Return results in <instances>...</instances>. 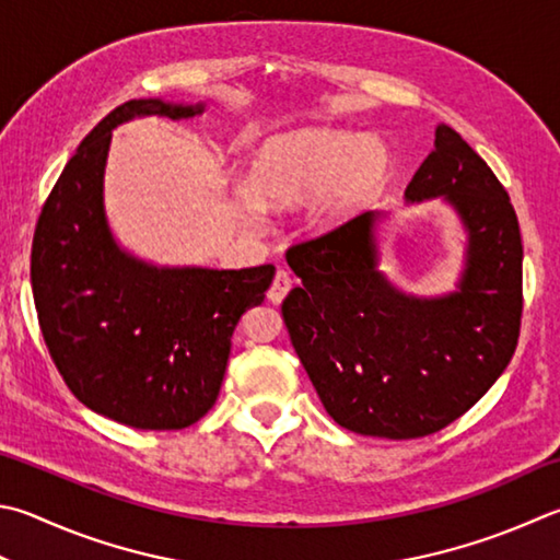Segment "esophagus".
I'll list each match as a JSON object with an SVG mask.
<instances>
[{"mask_svg":"<svg viewBox=\"0 0 560 560\" xmlns=\"http://www.w3.org/2000/svg\"><path fill=\"white\" fill-rule=\"evenodd\" d=\"M292 290V278L288 270H278L276 278H272V284L268 290V300L272 304H280L284 298H288V292Z\"/></svg>","mask_w":560,"mask_h":560,"instance_id":"obj_1","label":"esophagus"}]
</instances>
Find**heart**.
Segmentation results:
<instances>
[{"mask_svg": "<svg viewBox=\"0 0 560 560\" xmlns=\"http://www.w3.org/2000/svg\"><path fill=\"white\" fill-rule=\"evenodd\" d=\"M389 171L387 145L373 136L324 126L270 136L253 151L246 185L236 189L238 214L258 229L266 209L302 205L304 226L331 231L375 202Z\"/></svg>", "mask_w": 560, "mask_h": 560, "instance_id": "heart-1", "label": "heart"}]
</instances>
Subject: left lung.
<instances>
[{"mask_svg": "<svg viewBox=\"0 0 560 560\" xmlns=\"http://www.w3.org/2000/svg\"><path fill=\"white\" fill-rule=\"evenodd\" d=\"M453 209L466 231L456 290L409 294L380 270V224L365 212L292 246L302 280L282 302L294 351L329 417L377 439L434 434L510 365L522 322V236L488 163L446 124L405 202Z\"/></svg>", "mask_w": 560, "mask_h": 560, "instance_id": "obj_1", "label": "left lung"}]
</instances>
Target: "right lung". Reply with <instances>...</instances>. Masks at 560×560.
Listing matches in <instances>:
<instances>
[{"instance_id": "right-lung-1", "label": "right lung", "mask_w": 560, "mask_h": 560, "mask_svg": "<svg viewBox=\"0 0 560 560\" xmlns=\"http://www.w3.org/2000/svg\"><path fill=\"white\" fill-rule=\"evenodd\" d=\"M207 104L131 100L84 136L38 217L31 290L52 363L82 405L133 429H185L214 407L231 336L276 268L155 266L116 241L104 209L112 131Z\"/></svg>"}]
</instances>
